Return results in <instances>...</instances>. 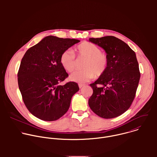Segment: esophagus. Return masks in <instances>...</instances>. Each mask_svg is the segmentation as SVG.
Returning a JSON list of instances; mask_svg holds the SVG:
<instances>
[{
	"instance_id": "1",
	"label": "esophagus",
	"mask_w": 157,
	"mask_h": 157,
	"mask_svg": "<svg viewBox=\"0 0 157 157\" xmlns=\"http://www.w3.org/2000/svg\"><path fill=\"white\" fill-rule=\"evenodd\" d=\"M78 86H79V88H81V87H82L84 86V84L79 83V84H78Z\"/></svg>"
}]
</instances>
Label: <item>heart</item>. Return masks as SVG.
<instances>
[{
  "label": "heart",
  "mask_w": 157,
  "mask_h": 157,
  "mask_svg": "<svg viewBox=\"0 0 157 157\" xmlns=\"http://www.w3.org/2000/svg\"><path fill=\"white\" fill-rule=\"evenodd\" d=\"M78 56L86 58L82 70L76 71L70 75L73 81L84 83L93 79L94 76L99 77L105 71L108 65L107 55L101 52L100 48L96 44L88 41H84L76 47ZM60 62L63 68L69 73L73 72L76 67V58L71 50L64 52L60 58Z\"/></svg>",
  "instance_id": "b5f03b06"
}]
</instances>
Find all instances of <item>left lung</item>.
<instances>
[{"mask_svg":"<svg viewBox=\"0 0 157 157\" xmlns=\"http://www.w3.org/2000/svg\"><path fill=\"white\" fill-rule=\"evenodd\" d=\"M89 41L103 48L108 58L105 71L90 84L93 93L89 105L101 117H118L130 107L138 87L140 73L136 53L113 36L91 38Z\"/></svg>","mask_w":157,"mask_h":157,"instance_id":"obj_1","label":"left lung"}]
</instances>
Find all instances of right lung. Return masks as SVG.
<instances>
[{
	"instance_id": "add662e5",
	"label": "right lung",
	"mask_w": 157,
	"mask_h": 157,
	"mask_svg": "<svg viewBox=\"0 0 157 157\" xmlns=\"http://www.w3.org/2000/svg\"><path fill=\"white\" fill-rule=\"evenodd\" d=\"M79 41L48 36L30 48L21 59L17 75L18 87L25 106L36 117L54 121L69 109L71 98L79 88L75 82L59 84L68 76L60 58Z\"/></svg>"
}]
</instances>
